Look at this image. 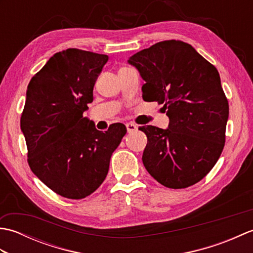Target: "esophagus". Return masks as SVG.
<instances>
[{"instance_id":"obj_1","label":"esophagus","mask_w":253,"mask_h":253,"mask_svg":"<svg viewBox=\"0 0 253 253\" xmlns=\"http://www.w3.org/2000/svg\"><path fill=\"white\" fill-rule=\"evenodd\" d=\"M126 128H127V131L128 132H132V131H135V130L138 129L137 125H136V124H133V123H127L126 124Z\"/></svg>"}]
</instances>
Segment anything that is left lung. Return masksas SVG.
Instances as JSON below:
<instances>
[{"mask_svg":"<svg viewBox=\"0 0 253 253\" xmlns=\"http://www.w3.org/2000/svg\"><path fill=\"white\" fill-rule=\"evenodd\" d=\"M128 63L146 82L143 100L163 104L169 118L166 129L139 128L148 138L144 168L165 187L195 185L216 164L225 144L229 107L217 69L179 40L155 43Z\"/></svg>","mask_w":253,"mask_h":253,"instance_id":"8db88e82","label":"left lung"}]
</instances>
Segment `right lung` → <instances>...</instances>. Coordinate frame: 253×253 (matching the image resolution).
<instances>
[{
    "label": "right lung",
    "instance_id": "add662e5",
    "mask_svg": "<svg viewBox=\"0 0 253 253\" xmlns=\"http://www.w3.org/2000/svg\"><path fill=\"white\" fill-rule=\"evenodd\" d=\"M109 61L105 54L67 49L57 52L31 78L20 118L31 170L57 195L83 199L109 171L114 150L126 135L124 124L105 132L84 117L93 87Z\"/></svg>",
    "mask_w": 253,
    "mask_h": 253
}]
</instances>
